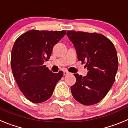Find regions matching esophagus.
Returning a JSON list of instances; mask_svg holds the SVG:
<instances>
[{
    "mask_svg": "<svg viewBox=\"0 0 128 128\" xmlns=\"http://www.w3.org/2000/svg\"><path fill=\"white\" fill-rule=\"evenodd\" d=\"M70 74V72H68V71H66V70L63 71V75H64V76H66V75H68V74Z\"/></svg>",
    "mask_w": 128,
    "mask_h": 128,
    "instance_id": "1",
    "label": "esophagus"
}]
</instances>
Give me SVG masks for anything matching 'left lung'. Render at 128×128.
<instances>
[{"instance_id": "8db88e82", "label": "left lung", "mask_w": 128, "mask_h": 128, "mask_svg": "<svg viewBox=\"0 0 128 128\" xmlns=\"http://www.w3.org/2000/svg\"><path fill=\"white\" fill-rule=\"evenodd\" d=\"M67 36L76 50L78 59L86 63V76L74 74L76 82L70 87L74 99L84 105L98 103L112 86L118 69L114 45L101 34L68 30Z\"/></svg>"}]
</instances>
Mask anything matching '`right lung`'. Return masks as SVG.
<instances>
[{"mask_svg":"<svg viewBox=\"0 0 128 128\" xmlns=\"http://www.w3.org/2000/svg\"><path fill=\"white\" fill-rule=\"evenodd\" d=\"M66 30H30L16 39L11 50V65L19 88L29 100L40 103L52 95L63 71L52 73L44 63Z\"/></svg>","mask_w":128,"mask_h":128,"instance_id":"right-lung-1","label":"right lung"}]
</instances>
